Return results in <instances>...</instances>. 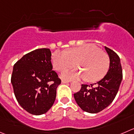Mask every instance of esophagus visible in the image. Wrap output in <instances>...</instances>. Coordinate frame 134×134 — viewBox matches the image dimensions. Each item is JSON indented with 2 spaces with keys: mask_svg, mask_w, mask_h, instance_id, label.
<instances>
[{
  "mask_svg": "<svg viewBox=\"0 0 134 134\" xmlns=\"http://www.w3.org/2000/svg\"><path fill=\"white\" fill-rule=\"evenodd\" d=\"M69 82V81H65V80H62V81H61V82H62V83H63V84H64V83H68Z\"/></svg>",
  "mask_w": 134,
  "mask_h": 134,
  "instance_id": "esophagus-1",
  "label": "esophagus"
}]
</instances>
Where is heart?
I'll return each mask as SVG.
<instances>
[{"label":"heart","instance_id":"b5f03b06","mask_svg":"<svg viewBox=\"0 0 134 134\" xmlns=\"http://www.w3.org/2000/svg\"><path fill=\"white\" fill-rule=\"evenodd\" d=\"M75 63L80 70L65 71L61 75L62 78H85L88 82H96L107 74L110 59L107 53L91 43L73 47L66 53L56 51L52 55V65L56 71H65L74 66Z\"/></svg>","mask_w":134,"mask_h":134}]
</instances>
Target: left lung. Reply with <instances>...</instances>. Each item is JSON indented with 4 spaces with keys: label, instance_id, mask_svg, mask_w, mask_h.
<instances>
[{
    "label": "left lung",
    "instance_id": "1",
    "mask_svg": "<svg viewBox=\"0 0 134 134\" xmlns=\"http://www.w3.org/2000/svg\"><path fill=\"white\" fill-rule=\"evenodd\" d=\"M105 49L110 58L107 74L100 81L91 86L82 85L81 90L74 94L75 99L80 108L89 113H98L112 103L122 80L119 56L108 47H105Z\"/></svg>",
    "mask_w": 134,
    "mask_h": 134
}]
</instances>
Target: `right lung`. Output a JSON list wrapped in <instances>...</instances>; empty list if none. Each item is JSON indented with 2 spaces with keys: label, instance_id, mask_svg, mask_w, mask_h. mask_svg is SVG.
<instances>
[{
  "label": "right lung",
  "instance_id": "1",
  "mask_svg": "<svg viewBox=\"0 0 134 134\" xmlns=\"http://www.w3.org/2000/svg\"><path fill=\"white\" fill-rule=\"evenodd\" d=\"M49 49H37L14 64L11 83L21 107L34 115L46 113L56 98L61 79L53 71Z\"/></svg>",
  "mask_w": 134,
  "mask_h": 134
}]
</instances>
